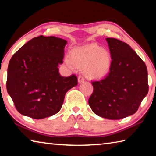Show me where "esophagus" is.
Instances as JSON below:
<instances>
[{
  "mask_svg": "<svg viewBox=\"0 0 156 156\" xmlns=\"http://www.w3.org/2000/svg\"><path fill=\"white\" fill-rule=\"evenodd\" d=\"M78 81L79 83H83V82L84 81V78L83 77V76L81 75H79L78 77Z\"/></svg>",
  "mask_w": 156,
  "mask_h": 156,
  "instance_id": "esophagus-1",
  "label": "esophagus"
}]
</instances>
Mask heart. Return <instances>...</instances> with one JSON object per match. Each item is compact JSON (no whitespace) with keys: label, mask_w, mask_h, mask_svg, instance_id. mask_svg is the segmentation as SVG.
Returning a JSON list of instances; mask_svg holds the SVG:
<instances>
[{"label":"heart","mask_w":156,"mask_h":156,"mask_svg":"<svg viewBox=\"0 0 156 156\" xmlns=\"http://www.w3.org/2000/svg\"><path fill=\"white\" fill-rule=\"evenodd\" d=\"M64 62L72 70L86 67L87 76L90 78H101L109 72L112 65V55L108 50L101 48L97 44L76 48L70 53V58L66 57Z\"/></svg>","instance_id":"obj_1"}]
</instances>
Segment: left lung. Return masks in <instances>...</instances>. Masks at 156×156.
Masks as SVG:
<instances>
[{
    "mask_svg": "<svg viewBox=\"0 0 156 156\" xmlns=\"http://www.w3.org/2000/svg\"><path fill=\"white\" fill-rule=\"evenodd\" d=\"M106 41L112 59L110 71L102 80L92 82L88 102L96 115L119 120L135 113L148 94L147 69L129 44L112 38Z\"/></svg>",
    "mask_w": 156,
    "mask_h": 156,
    "instance_id": "8db88e82",
    "label": "left lung"
}]
</instances>
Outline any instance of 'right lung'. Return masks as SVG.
<instances>
[{
    "label": "right lung",
    "instance_id": "add662e5",
    "mask_svg": "<svg viewBox=\"0 0 156 156\" xmlns=\"http://www.w3.org/2000/svg\"><path fill=\"white\" fill-rule=\"evenodd\" d=\"M67 43L55 36H40L13 55L7 69V90L18 112L34 119L56 114L67 91L78 84L74 74L60 75Z\"/></svg>",
    "mask_w": 156,
    "mask_h": 156
}]
</instances>
